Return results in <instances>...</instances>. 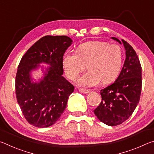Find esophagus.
<instances>
[{
    "label": "esophagus",
    "mask_w": 154,
    "mask_h": 154,
    "mask_svg": "<svg viewBox=\"0 0 154 154\" xmlns=\"http://www.w3.org/2000/svg\"><path fill=\"white\" fill-rule=\"evenodd\" d=\"M79 91L80 92H82L83 94H88L90 92L89 90H85V89H83V88H79Z\"/></svg>",
    "instance_id": "34e87169"
}]
</instances>
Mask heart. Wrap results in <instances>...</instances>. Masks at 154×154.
<instances>
[{
  "label": "heart",
  "mask_w": 154,
  "mask_h": 154,
  "mask_svg": "<svg viewBox=\"0 0 154 154\" xmlns=\"http://www.w3.org/2000/svg\"><path fill=\"white\" fill-rule=\"evenodd\" d=\"M63 66L67 76L76 81L81 72L88 68L89 71L78 80L80 86L93 87L103 81L111 83L122 70L124 53L117 44L103 41H89L79 45L77 52H67L63 57Z\"/></svg>",
  "instance_id": "b5f03b06"
}]
</instances>
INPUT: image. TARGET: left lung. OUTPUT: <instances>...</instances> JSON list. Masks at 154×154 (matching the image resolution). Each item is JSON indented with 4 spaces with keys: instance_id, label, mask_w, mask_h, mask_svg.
Listing matches in <instances>:
<instances>
[{
    "instance_id": "obj_1",
    "label": "left lung",
    "mask_w": 154,
    "mask_h": 154,
    "mask_svg": "<svg viewBox=\"0 0 154 154\" xmlns=\"http://www.w3.org/2000/svg\"><path fill=\"white\" fill-rule=\"evenodd\" d=\"M112 38L122 43L116 37ZM126 60L118 79L100 90L102 100L94 113L100 122L118 126L128 119L139 102L142 88L141 66L132 47L122 39Z\"/></svg>"
}]
</instances>
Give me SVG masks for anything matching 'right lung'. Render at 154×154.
<instances>
[{
  "label": "right lung",
  "instance_id": "1",
  "mask_svg": "<svg viewBox=\"0 0 154 154\" xmlns=\"http://www.w3.org/2000/svg\"><path fill=\"white\" fill-rule=\"evenodd\" d=\"M72 40L66 36H45L21 59L15 77V94L25 119L38 128L55 124L66 106L73 85L62 76L63 56ZM41 62L51 65L44 79L31 82L29 73Z\"/></svg>",
  "mask_w": 154,
  "mask_h": 154
}]
</instances>
